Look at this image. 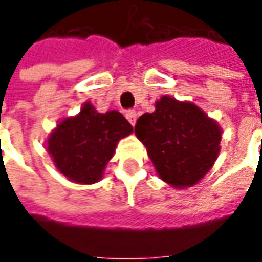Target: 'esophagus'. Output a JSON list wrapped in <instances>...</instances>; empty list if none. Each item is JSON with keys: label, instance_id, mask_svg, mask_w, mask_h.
<instances>
[{"label": "esophagus", "instance_id": "1", "mask_svg": "<svg viewBox=\"0 0 262 262\" xmlns=\"http://www.w3.org/2000/svg\"><path fill=\"white\" fill-rule=\"evenodd\" d=\"M126 119L130 122L132 126L136 125V119H137V112H136V111H127V112H126Z\"/></svg>", "mask_w": 262, "mask_h": 262}]
</instances>
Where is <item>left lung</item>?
I'll return each instance as SVG.
<instances>
[{"instance_id":"1","label":"left lung","mask_w":262,"mask_h":262,"mask_svg":"<svg viewBox=\"0 0 262 262\" xmlns=\"http://www.w3.org/2000/svg\"><path fill=\"white\" fill-rule=\"evenodd\" d=\"M135 133L160 178L176 188L192 187L212 168L222 139L219 126L198 106L167 95L137 119Z\"/></svg>"}]
</instances>
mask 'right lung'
<instances>
[{
  "label": "right lung",
  "instance_id": "right-lung-1",
  "mask_svg": "<svg viewBox=\"0 0 262 262\" xmlns=\"http://www.w3.org/2000/svg\"><path fill=\"white\" fill-rule=\"evenodd\" d=\"M132 132L133 127L122 114H98L86 102L75 118L57 125L49 137L48 151L57 170L69 180L94 184L101 180L118 142Z\"/></svg>",
  "mask_w": 262,
  "mask_h": 262
}]
</instances>
